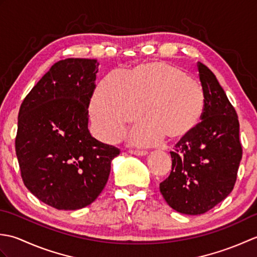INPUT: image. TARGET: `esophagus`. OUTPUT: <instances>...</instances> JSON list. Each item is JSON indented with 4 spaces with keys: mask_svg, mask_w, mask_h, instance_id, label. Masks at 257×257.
<instances>
[{
    "mask_svg": "<svg viewBox=\"0 0 257 257\" xmlns=\"http://www.w3.org/2000/svg\"><path fill=\"white\" fill-rule=\"evenodd\" d=\"M130 154L133 155H137V156H146L147 151L146 150H137V149H130L129 150Z\"/></svg>",
    "mask_w": 257,
    "mask_h": 257,
    "instance_id": "obj_1",
    "label": "esophagus"
}]
</instances>
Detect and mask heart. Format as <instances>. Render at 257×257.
<instances>
[{"label":"heart","mask_w":257,"mask_h":257,"mask_svg":"<svg viewBox=\"0 0 257 257\" xmlns=\"http://www.w3.org/2000/svg\"><path fill=\"white\" fill-rule=\"evenodd\" d=\"M205 94L198 80L166 62L139 64L120 76L108 74L97 84L89 112L101 137L114 143L129 124L146 122L130 135L132 143L152 145L163 136L181 139L199 124Z\"/></svg>","instance_id":"b5f03b06"}]
</instances>
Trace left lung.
Here are the masks:
<instances>
[{
	"label": "left lung",
	"instance_id": "8db88e82",
	"mask_svg": "<svg viewBox=\"0 0 257 257\" xmlns=\"http://www.w3.org/2000/svg\"><path fill=\"white\" fill-rule=\"evenodd\" d=\"M205 105L201 121L170 151V176L160 192L173 210L199 215L232 192L243 150L235 109L215 75L198 63Z\"/></svg>",
	"mask_w": 257,
	"mask_h": 257
}]
</instances>
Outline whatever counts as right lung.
<instances>
[{
    "mask_svg": "<svg viewBox=\"0 0 257 257\" xmlns=\"http://www.w3.org/2000/svg\"><path fill=\"white\" fill-rule=\"evenodd\" d=\"M97 59L55 63L22 102L15 151L25 187L57 210H78L105 188L120 154L88 130Z\"/></svg>",
    "mask_w": 257,
    "mask_h": 257,
    "instance_id": "add662e5",
    "label": "right lung"
}]
</instances>
